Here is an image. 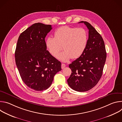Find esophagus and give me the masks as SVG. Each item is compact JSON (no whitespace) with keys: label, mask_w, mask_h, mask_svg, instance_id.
Masks as SVG:
<instances>
[{"label":"esophagus","mask_w":122,"mask_h":122,"mask_svg":"<svg viewBox=\"0 0 122 122\" xmlns=\"http://www.w3.org/2000/svg\"><path fill=\"white\" fill-rule=\"evenodd\" d=\"M65 67H66V65L65 64H62V65H61L62 69H64Z\"/></svg>","instance_id":"1"}]
</instances>
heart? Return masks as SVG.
Instances as JSON below:
<instances>
[{
	"mask_svg": "<svg viewBox=\"0 0 122 122\" xmlns=\"http://www.w3.org/2000/svg\"><path fill=\"white\" fill-rule=\"evenodd\" d=\"M88 39V33L84 28L65 25L56 30L54 38H47L45 45L49 53L54 57L56 56L62 46L64 51L57 58L66 62L71 58L77 59L82 55L87 44Z\"/></svg>",
	"mask_w": 122,
	"mask_h": 122,
	"instance_id": "1",
	"label": "heart"
}]
</instances>
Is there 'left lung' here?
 <instances>
[{"label": "left lung", "instance_id": "left-lung-1", "mask_svg": "<svg viewBox=\"0 0 122 122\" xmlns=\"http://www.w3.org/2000/svg\"><path fill=\"white\" fill-rule=\"evenodd\" d=\"M79 23H84L88 29V40L82 55L69 65L72 72L67 81L74 90L85 92L93 88L100 79L107 54L104 41L95 28L85 21Z\"/></svg>", "mask_w": 122, "mask_h": 122}]
</instances>
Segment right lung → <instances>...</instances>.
<instances>
[{"mask_svg":"<svg viewBox=\"0 0 122 122\" xmlns=\"http://www.w3.org/2000/svg\"><path fill=\"white\" fill-rule=\"evenodd\" d=\"M51 25L35 23L22 32L17 41L15 62L23 82L29 88L40 91L51 86L55 75L61 70V63L52 56L45 38Z\"/></svg>","mask_w":122,"mask_h":122,"instance_id":"1","label":"right lung"}]
</instances>
